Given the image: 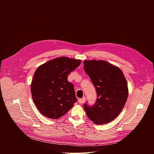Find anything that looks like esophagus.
I'll list each match as a JSON object with an SVG mask.
<instances>
[{"instance_id":"1","label":"esophagus","mask_w":154,"mask_h":154,"mask_svg":"<svg viewBox=\"0 0 154 154\" xmlns=\"http://www.w3.org/2000/svg\"><path fill=\"white\" fill-rule=\"evenodd\" d=\"M85 102V97H83L82 99H79V103H80V104L84 103Z\"/></svg>"}]
</instances>
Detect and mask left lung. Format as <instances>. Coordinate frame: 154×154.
<instances>
[{"instance_id": "left-lung-1", "label": "left lung", "mask_w": 154, "mask_h": 154, "mask_svg": "<svg viewBox=\"0 0 154 154\" xmlns=\"http://www.w3.org/2000/svg\"><path fill=\"white\" fill-rule=\"evenodd\" d=\"M84 70L93 82L97 94L95 104H84L89 119L96 124H105L121 112L128 91L126 79L117 66L103 60H85Z\"/></svg>"}]
</instances>
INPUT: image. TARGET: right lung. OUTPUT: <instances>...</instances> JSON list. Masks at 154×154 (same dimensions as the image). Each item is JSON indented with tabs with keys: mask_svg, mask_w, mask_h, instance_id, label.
<instances>
[{
	"mask_svg": "<svg viewBox=\"0 0 154 154\" xmlns=\"http://www.w3.org/2000/svg\"><path fill=\"white\" fill-rule=\"evenodd\" d=\"M80 60L59 57L39 66L31 83L33 102L39 112L51 119L66 114L77 99L68 75L80 64Z\"/></svg>",
	"mask_w": 154,
	"mask_h": 154,
	"instance_id": "1",
	"label": "right lung"
}]
</instances>
